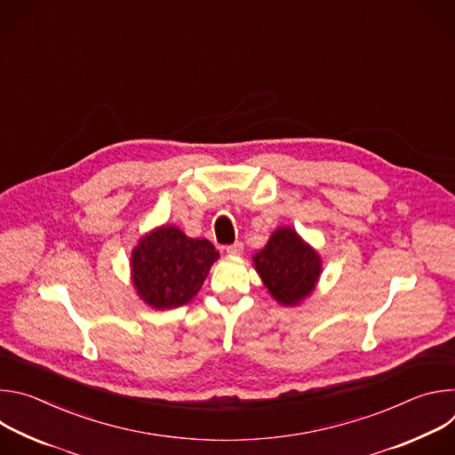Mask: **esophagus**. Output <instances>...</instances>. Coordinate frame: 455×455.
I'll return each mask as SVG.
<instances>
[{
    "label": "esophagus",
    "mask_w": 455,
    "mask_h": 455,
    "mask_svg": "<svg viewBox=\"0 0 455 455\" xmlns=\"http://www.w3.org/2000/svg\"><path fill=\"white\" fill-rule=\"evenodd\" d=\"M243 250H244V244H243L241 241H235L234 244H228V246H227V253H228V255H241Z\"/></svg>",
    "instance_id": "obj_1"
}]
</instances>
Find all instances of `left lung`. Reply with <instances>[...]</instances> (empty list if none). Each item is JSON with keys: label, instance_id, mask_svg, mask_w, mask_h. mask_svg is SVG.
<instances>
[{"label": "left lung", "instance_id": "8db88e82", "mask_svg": "<svg viewBox=\"0 0 455 455\" xmlns=\"http://www.w3.org/2000/svg\"><path fill=\"white\" fill-rule=\"evenodd\" d=\"M253 267L283 306H297L309 297L322 272L320 255L288 227L270 235L267 246L253 255Z\"/></svg>", "mask_w": 455, "mask_h": 455}]
</instances>
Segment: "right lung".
Returning a JSON list of instances; mask_svg holds the SVG:
<instances>
[{"label": "right lung", "instance_id": "right-lung-1", "mask_svg": "<svg viewBox=\"0 0 455 455\" xmlns=\"http://www.w3.org/2000/svg\"><path fill=\"white\" fill-rule=\"evenodd\" d=\"M220 251L207 239L187 237L164 225L140 237L132 253V275L140 299L155 309L187 304L218 261Z\"/></svg>", "mask_w": 455, "mask_h": 455}]
</instances>
